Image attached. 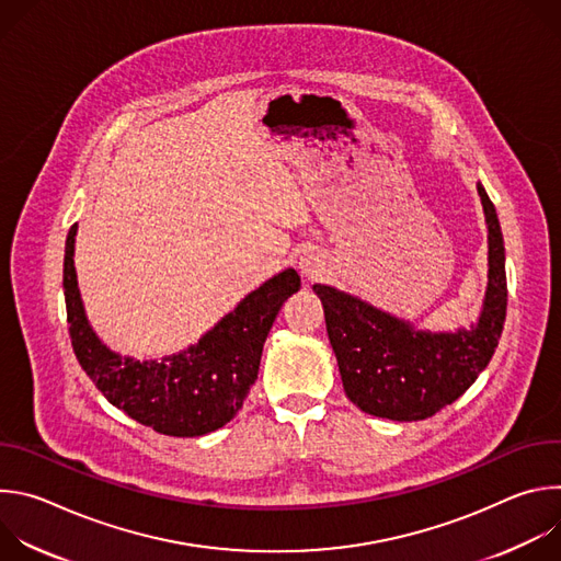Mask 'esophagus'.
<instances>
[{
    "label": "esophagus",
    "instance_id": "34e87169",
    "mask_svg": "<svg viewBox=\"0 0 561 561\" xmlns=\"http://www.w3.org/2000/svg\"><path fill=\"white\" fill-rule=\"evenodd\" d=\"M297 268L301 273V277H306L308 282L312 279H319L324 273H327V260L324 255L314 251V249H308L304 251L299 257H297Z\"/></svg>",
    "mask_w": 561,
    "mask_h": 561
}]
</instances>
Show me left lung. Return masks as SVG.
Listing matches in <instances>:
<instances>
[{
    "instance_id": "8db88e82",
    "label": "left lung",
    "mask_w": 561,
    "mask_h": 561,
    "mask_svg": "<svg viewBox=\"0 0 561 561\" xmlns=\"http://www.w3.org/2000/svg\"><path fill=\"white\" fill-rule=\"evenodd\" d=\"M489 228V286L470 329L426 331L355 295L314 284L351 402L375 417L417 422L461 397L482 373L506 319V255L500 219L477 182Z\"/></svg>"
}]
</instances>
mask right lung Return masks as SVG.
Here are the masks:
<instances>
[{"label": "right lung", "mask_w": 561, "mask_h": 561, "mask_svg": "<svg viewBox=\"0 0 561 561\" xmlns=\"http://www.w3.org/2000/svg\"><path fill=\"white\" fill-rule=\"evenodd\" d=\"M77 224L68 230L64 295L72 351L113 407L171 437H199L228 424L260 373L262 348L284 301L299 290L295 268L251 290L197 344L162 359L111 351L93 331L75 271Z\"/></svg>", "instance_id": "add662e5"}]
</instances>
